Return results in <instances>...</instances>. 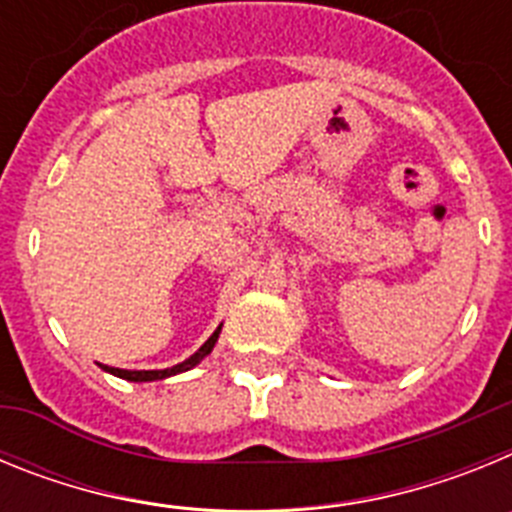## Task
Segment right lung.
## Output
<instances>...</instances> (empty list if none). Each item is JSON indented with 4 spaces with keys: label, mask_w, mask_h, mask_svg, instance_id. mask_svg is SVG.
Segmentation results:
<instances>
[{
    "label": "right lung",
    "mask_w": 512,
    "mask_h": 512,
    "mask_svg": "<svg viewBox=\"0 0 512 512\" xmlns=\"http://www.w3.org/2000/svg\"><path fill=\"white\" fill-rule=\"evenodd\" d=\"M217 336H220V328H217L215 333H212V336L207 338L205 346H202L200 351H197V354L189 356V359L182 361V364L171 366V369H161V372H128V369H115V366H104V364H99V366H102L104 372L115 374V377H120V379H128V382H153V379H164V377H171V374L187 372V369H192L194 364H200V361L205 359V356L212 351V346H215Z\"/></svg>",
    "instance_id": "add662e5"
}]
</instances>
